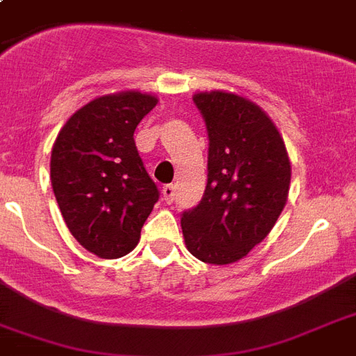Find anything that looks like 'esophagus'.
I'll return each mask as SVG.
<instances>
[{
  "label": "esophagus",
  "mask_w": 356,
  "mask_h": 356,
  "mask_svg": "<svg viewBox=\"0 0 356 356\" xmlns=\"http://www.w3.org/2000/svg\"><path fill=\"white\" fill-rule=\"evenodd\" d=\"M162 200L166 201L168 205H172L175 201V186L173 184H164L162 186Z\"/></svg>",
  "instance_id": "34e87169"
}]
</instances>
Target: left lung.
<instances>
[{"label":"left lung","mask_w":356,"mask_h":356,"mask_svg":"<svg viewBox=\"0 0 356 356\" xmlns=\"http://www.w3.org/2000/svg\"><path fill=\"white\" fill-rule=\"evenodd\" d=\"M194 103L209 134V175L200 203L181 214V227L195 259L231 264L275 225L292 170L281 134L254 103L227 92L195 94Z\"/></svg>","instance_id":"8db88e82"}]
</instances>
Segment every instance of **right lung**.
Listing matches in <instances>:
<instances>
[{
  "instance_id": "1",
  "label": "right lung",
  "mask_w": 356,
  "mask_h": 356,
  "mask_svg": "<svg viewBox=\"0 0 356 356\" xmlns=\"http://www.w3.org/2000/svg\"><path fill=\"white\" fill-rule=\"evenodd\" d=\"M156 97L120 92L79 108L51 151V186L70 233L102 259H120L140 240L159 201L134 144V129Z\"/></svg>"
}]
</instances>
